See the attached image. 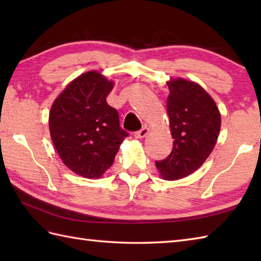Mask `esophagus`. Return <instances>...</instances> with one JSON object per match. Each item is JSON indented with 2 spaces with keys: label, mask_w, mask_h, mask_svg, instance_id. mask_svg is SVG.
<instances>
[{
  "label": "esophagus",
  "mask_w": 261,
  "mask_h": 261,
  "mask_svg": "<svg viewBox=\"0 0 261 261\" xmlns=\"http://www.w3.org/2000/svg\"><path fill=\"white\" fill-rule=\"evenodd\" d=\"M148 134H149V127L148 126H143L141 130L136 132L135 137L138 138V139H142V138H145Z\"/></svg>",
  "instance_id": "1"
}]
</instances>
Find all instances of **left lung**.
Returning a JSON list of instances; mask_svg holds the SVG:
<instances>
[{
    "label": "left lung",
    "mask_w": 261,
    "mask_h": 261,
    "mask_svg": "<svg viewBox=\"0 0 261 261\" xmlns=\"http://www.w3.org/2000/svg\"><path fill=\"white\" fill-rule=\"evenodd\" d=\"M167 86L173 150L167 158L156 162V167L163 179L177 180L196 171L213 151L221 114L212 96L197 83L170 79Z\"/></svg>",
    "instance_id": "1"
}]
</instances>
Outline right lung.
<instances>
[{"mask_svg":"<svg viewBox=\"0 0 261 261\" xmlns=\"http://www.w3.org/2000/svg\"><path fill=\"white\" fill-rule=\"evenodd\" d=\"M114 82L96 70L76 77L55 99L49 131L60 159L75 174L97 179L113 165L127 134L107 97Z\"/></svg>","mask_w":261,"mask_h":261,"instance_id":"add662e5","label":"right lung"}]
</instances>
